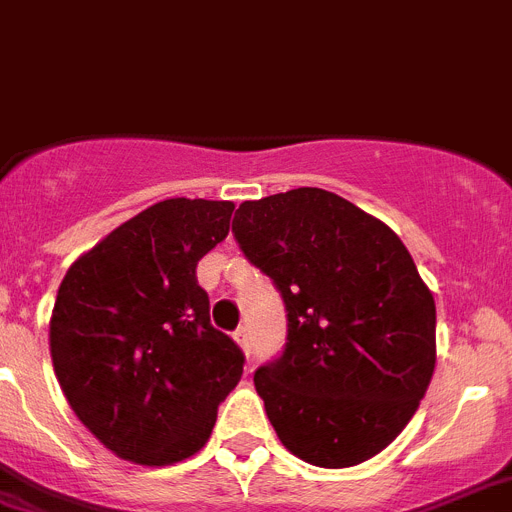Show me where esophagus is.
<instances>
[{"instance_id":"obj_1","label":"esophagus","mask_w":512,"mask_h":512,"mask_svg":"<svg viewBox=\"0 0 512 512\" xmlns=\"http://www.w3.org/2000/svg\"><path fill=\"white\" fill-rule=\"evenodd\" d=\"M234 340H237V345L242 348V353L250 358L252 355V340H250V330L247 327H239L237 332H234Z\"/></svg>"}]
</instances>
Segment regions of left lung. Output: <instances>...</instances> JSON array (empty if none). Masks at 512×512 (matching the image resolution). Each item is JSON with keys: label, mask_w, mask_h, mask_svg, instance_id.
Returning <instances> with one entry per match:
<instances>
[{"label": "left lung", "mask_w": 512, "mask_h": 512, "mask_svg": "<svg viewBox=\"0 0 512 512\" xmlns=\"http://www.w3.org/2000/svg\"><path fill=\"white\" fill-rule=\"evenodd\" d=\"M234 237L288 309L286 350L255 389L283 446L345 469L412 420L435 368V301L402 239L322 188L244 201Z\"/></svg>", "instance_id": "obj_1"}]
</instances>
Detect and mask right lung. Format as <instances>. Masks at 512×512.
Instances as JSON below:
<instances>
[{
  "instance_id": "obj_1",
  "label": "right lung",
  "mask_w": 512,
  "mask_h": 512,
  "mask_svg": "<svg viewBox=\"0 0 512 512\" xmlns=\"http://www.w3.org/2000/svg\"><path fill=\"white\" fill-rule=\"evenodd\" d=\"M231 211V201L167 198L66 270L48 332L53 371L74 415L118 459H190L242 379V350L211 327L195 278Z\"/></svg>"
}]
</instances>
